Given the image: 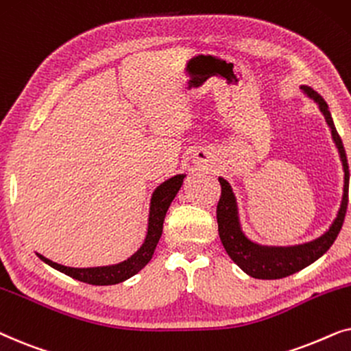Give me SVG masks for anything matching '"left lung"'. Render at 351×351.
<instances>
[{"label":"left lung","mask_w":351,"mask_h":351,"mask_svg":"<svg viewBox=\"0 0 351 351\" xmlns=\"http://www.w3.org/2000/svg\"><path fill=\"white\" fill-rule=\"evenodd\" d=\"M303 93L310 96L319 104V109L324 115L326 121L332 132V138L335 144H337L340 157H342L343 170H345V186H343V199L342 205H340L339 215L330 230L326 232L319 239L310 242L305 245L297 247H261L250 242L241 231L239 218H237V208H236V199L232 194L231 186L226 180L219 178V184H221V195H219L218 205H217V221H218V234L221 239V244L228 255L234 263L245 271L247 274L256 279H281L291 274L297 273L313 261H316L321 255L330 249L334 241L337 239L342 224L347 215V205H348V181H350V170L347 162V154H345L343 143L340 134L335 130V125L330 117V112L328 109V104L322 97L313 91L311 88L302 86Z\"/></svg>","instance_id":"obj_1"}]
</instances>
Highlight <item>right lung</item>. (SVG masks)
<instances>
[{"label":"right lung","mask_w":351,"mask_h":351,"mask_svg":"<svg viewBox=\"0 0 351 351\" xmlns=\"http://www.w3.org/2000/svg\"><path fill=\"white\" fill-rule=\"evenodd\" d=\"M183 175L173 176L171 180L165 181V183L158 186L156 193L152 195L151 202V213H149V228L146 241L141 249L134 254L132 258H128L123 263L114 265V266H102V268H67L64 265H58L54 261L45 258L43 255L36 254L45 263H48L53 268L59 269L60 273L67 274V276L78 279V281L93 284V286H112V284H119L125 279L134 276L138 271H141L144 266L149 263L152 258L154 250L158 239L162 236L163 230V219H165L167 210L170 207L171 200L175 199L176 193H178L181 184H183Z\"/></svg>","instance_id":"obj_1"}]
</instances>
